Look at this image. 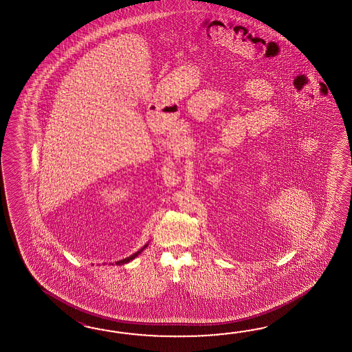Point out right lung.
<instances>
[{
  "instance_id": "add662e5",
  "label": "right lung",
  "mask_w": 352,
  "mask_h": 352,
  "mask_svg": "<svg viewBox=\"0 0 352 352\" xmlns=\"http://www.w3.org/2000/svg\"><path fill=\"white\" fill-rule=\"evenodd\" d=\"M146 247H147V245H144V248H146ZM144 248H143V249H144ZM143 249H141V250H140V252H137V253H135V254L131 255V256H129V258H127V259H124V261H123V262H120V263L129 262V261H132V259H135V256H137V255L140 254V253H141V252H142Z\"/></svg>"
}]
</instances>
